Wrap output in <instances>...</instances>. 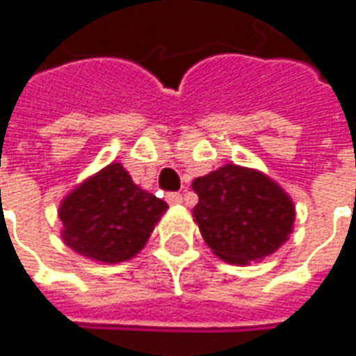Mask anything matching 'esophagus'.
Segmentation results:
<instances>
[{
    "label": "esophagus",
    "mask_w": 356,
    "mask_h": 356,
    "mask_svg": "<svg viewBox=\"0 0 356 356\" xmlns=\"http://www.w3.org/2000/svg\"><path fill=\"white\" fill-rule=\"evenodd\" d=\"M165 201L169 202V204H181V202H183V195H181V193H167Z\"/></svg>",
    "instance_id": "obj_1"
}]
</instances>
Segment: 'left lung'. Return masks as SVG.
Wrapping results in <instances>:
<instances>
[{
  "label": "left lung",
  "mask_w": 356,
  "mask_h": 356,
  "mask_svg": "<svg viewBox=\"0 0 356 356\" xmlns=\"http://www.w3.org/2000/svg\"><path fill=\"white\" fill-rule=\"evenodd\" d=\"M193 209L202 238L220 260H264L288 240L296 207L276 181L256 169L227 163L193 181Z\"/></svg>",
  "instance_id": "1"
}]
</instances>
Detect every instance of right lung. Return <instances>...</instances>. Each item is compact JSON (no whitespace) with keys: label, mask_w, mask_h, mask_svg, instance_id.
I'll use <instances>...</instances> for the list:
<instances>
[{"label":"right lung","mask_w":356,"mask_h":356,"mask_svg":"<svg viewBox=\"0 0 356 356\" xmlns=\"http://www.w3.org/2000/svg\"><path fill=\"white\" fill-rule=\"evenodd\" d=\"M165 211L163 199L138 187L122 163H110L63 199L60 234L80 256L126 262L145 246Z\"/></svg>","instance_id":"add662e5"}]
</instances>
